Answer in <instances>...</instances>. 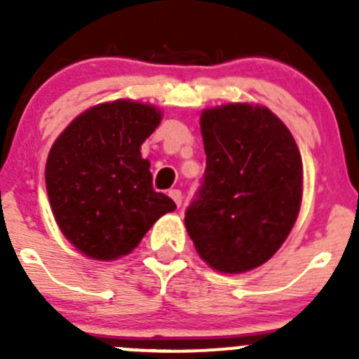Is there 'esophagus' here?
Here are the masks:
<instances>
[{"label":"esophagus","instance_id":"esophagus-1","mask_svg":"<svg viewBox=\"0 0 359 359\" xmlns=\"http://www.w3.org/2000/svg\"><path fill=\"white\" fill-rule=\"evenodd\" d=\"M169 196L174 199V203H176L177 207H182V201H183L182 190H180V189H170L169 190Z\"/></svg>","mask_w":359,"mask_h":359}]
</instances>
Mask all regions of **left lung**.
<instances>
[{"mask_svg":"<svg viewBox=\"0 0 359 359\" xmlns=\"http://www.w3.org/2000/svg\"><path fill=\"white\" fill-rule=\"evenodd\" d=\"M207 167L185 212L203 261L223 273L264 264L290 236L302 201V158L290 129L266 107L203 111Z\"/></svg>","mask_w":359,"mask_h":359,"instance_id":"obj_1","label":"left lung"}]
</instances>
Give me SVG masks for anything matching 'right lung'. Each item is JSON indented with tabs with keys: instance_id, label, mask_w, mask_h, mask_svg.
<instances>
[{
	"instance_id": "1",
	"label": "right lung",
	"mask_w": 359,
	"mask_h": 359,
	"mask_svg": "<svg viewBox=\"0 0 359 359\" xmlns=\"http://www.w3.org/2000/svg\"><path fill=\"white\" fill-rule=\"evenodd\" d=\"M160 122L156 107L116 100L82 113L53 144L44 174L50 205L66 239L84 255H128L176 208L152 189L151 163L140 154Z\"/></svg>"
}]
</instances>
